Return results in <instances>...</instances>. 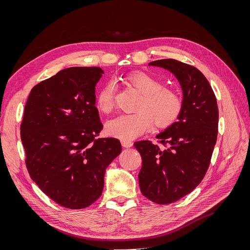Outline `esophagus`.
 Wrapping results in <instances>:
<instances>
[{
  "mask_svg": "<svg viewBox=\"0 0 250 250\" xmlns=\"http://www.w3.org/2000/svg\"><path fill=\"white\" fill-rule=\"evenodd\" d=\"M121 143H122V146L125 148H130L133 145V143L130 141H122Z\"/></svg>",
  "mask_w": 250,
  "mask_h": 250,
  "instance_id": "1",
  "label": "esophagus"
}]
</instances>
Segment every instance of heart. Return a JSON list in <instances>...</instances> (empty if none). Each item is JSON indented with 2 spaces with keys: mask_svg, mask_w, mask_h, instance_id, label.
<instances>
[{
  "mask_svg": "<svg viewBox=\"0 0 250 250\" xmlns=\"http://www.w3.org/2000/svg\"><path fill=\"white\" fill-rule=\"evenodd\" d=\"M141 98L132 115H121L106 123L105 130L110 137L123 141L133 140L150 129L152 122L156 127H167L175 121L181 111L180 97L173 89L164 87L163 82L143 72L126 77ZM116 87L112 82L105 84L97 95V108L109 113L115 106Z\"/></svg>",
  "mask_w": 250,
  "mask_h": 250,
  "instance_id": "1",
  "label": "heart"
}]
</instances>
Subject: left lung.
I'll return each mask as SVG.
<instances>
[{
    "mask_svg": "<svg viewBox=\"0 0 250 250\" xmlns=\"http://www.w3.org/2000/svg\"><path fill=\"white\" fill-rule=\"evenodd\" d=\"M149 65L163 67L175 76L183 89L177 118L156 139L135 142L142 156L139 184L142 194L157 204H168L190 194L208 171L216 145L219 111L208 79L195 66L175 59H161Z\"/></svg>",
    "mask_w": 250,
    "mask_h": 250,
    "instance_id": "obj_1",
    "label": "left lung"
}]
</instances>
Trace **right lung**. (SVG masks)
Masks as SVG:
<instances>
[{
	"label": "right lung",
	"instance_id": "obj_1",
	"mask_svg": "<svg viewBox=\"0 0 250 250\" xmlns=\"http://www.w3.org/2000/svg\"><path fill=\"white\" fill-rule=\"evenodd\" d=\"M98 66H73L36 84L21 124L30 177L59 206L80 209L100 197L105 170L122 151L102 130L95 89Z\"/></svg>",
	"mask_w": 250,
	"mask_h": 250
}]
</instances>
